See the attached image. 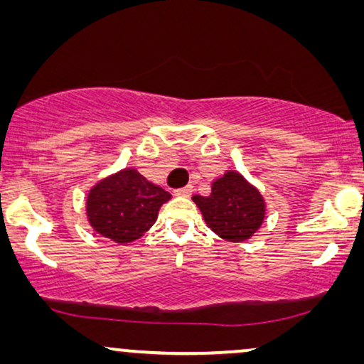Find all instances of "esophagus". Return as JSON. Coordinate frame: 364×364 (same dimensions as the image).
Wrapping results in <instances>:
<instances>
[{
  "label": "esophagus",
  "mask_w": 364,
  "mask_h": 364,
  "mask_svg": "<svg viewBox=\"0 0 364 364\" xmlns=\"http://www.w3.org/2000/svg\"><path fill=\"white\" fill-rule=\"evenodd\" d=\"M193 192V187L192 186H187V187H182V188H177V191H173V196L177 197H191Z\"/></svg>",
  "instance_id": "obj_1"
}]
</instances>
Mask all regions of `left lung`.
<instances>
[{"label":"left lung","mask_w":364,"mask_h":364,"mask_svg":"<svg viewBox=\"0 0 364 364\" xmlns=\"http://www.w3.org/2000/svg\"><path fill=\"white\" fill-rule=\"evenodd\" d=\"M192 200L200 208L208 228L227 242L248 240L265 218L262 193L235 171L213 181L210 196H193Z\"/></svg>","instance_id":"1"}]
</instances>
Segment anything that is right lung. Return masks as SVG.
Segmentation results:
<instances>
[{
    "label": "right lung",
    "mask_w": 364,
    "mask_h": 364,
    "mask_svg": "<svg viewBox=\"0 0 364 364\" xmlns=\"http://www.w3.org/2000/svg\"><path fill=\"white\" fill-rule=\"evenodd\" d=\"M171 193L149 182L136 168H124L97 182L87 193V220L99 235L126 245L141 238L157 220Z\"/></svg>",
    "instance_id": "obj_1"
}]
</instances>
